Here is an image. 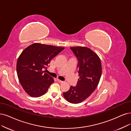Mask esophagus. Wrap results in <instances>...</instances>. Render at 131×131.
Wrapping results in <instances>:
<instances>
[{
    "mask_svg": "<svg viewBox=\"0 0 131 131\" xmlns=\"http://www.w3.org/2000/svg\"><path fill=\"white\" fill-rule=\"evenodd\" d=\"M57 81L59 82V83H63V81H61V80H60L59 79H57Z\"/></svg>",
    "mask_w": 131,
    "mask_h": 131,
    "instance_id": "1",
    "label": "esophagus"
}]
</instances>
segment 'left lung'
Here are the masks:
<instances>
[{
    "label": "left lung",
    "instance_id": "1",
    "mask_svg": "<svg viewBox=\"0 0 131 131\" xmlns=\"http://www.w3.org/2000/svg\"><path fill=\"white\" fill-rule=\"evenodd\" d=\"M78 60V72L79 79L76 86L63 93L65 99L72 104H78L85 100L97 87L101 75V63L98 56L86 47H71Z\"/></svg>",
    "mask_w": 131,
    "mask_h": 131
}]
</instances>
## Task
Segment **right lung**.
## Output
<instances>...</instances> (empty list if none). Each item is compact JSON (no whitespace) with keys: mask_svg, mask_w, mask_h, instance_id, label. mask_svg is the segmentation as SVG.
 Instances as JSON below:
<instances>
[{"mask_svg":"<svg viewBox=\"0 0 131 131\" xmlns=\"http://www.w3.org/2000/svg\"><path fill=\"white\" fill-rule=\"evenodd\" d=\"M64 49L34 43L22 52L17 60V72L20 84L29 95L39 97L47 91L54 80L43 70L47 69L51 59Z\"/></svg>","mask_w":131,"mask_h":131,"instance_id":"right-lung-1","label":"right lung"}]
</instances>
